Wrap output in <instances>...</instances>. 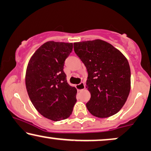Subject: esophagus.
<instances>
[{
  "label": "esophagus",
  "instance_id": "1",
  "mask_svg": "<svg viewBox=\"0 0 151 151\" xmlns=\"http://www.w3.org/2000/svg\"><path fill=\"white\" fill-rule=\"evenodd\" d=\"M85 83H83V82H81L79 84H78V85L76 86V88H77V89L78 91H81V90L85 89Z\"/></svg>",
  "mask_w": 151,
  "mask_h": 151
}]
</instances>
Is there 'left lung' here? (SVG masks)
Instances as JSON below:
<instances>
[{
  "mask_svg": "<svg viewBox=\"0 0 151 151\" xmlns=\"http://www.w3.org/2000/svg\"><path fill=\"white\" fill-rule=\"evenodd\" d=\"M74 50L86 67V86L91 97L88 111L100 118L117 113L130 90V69L126 57L101 40L74 43Z\"/></svg>",
  "mask_w": 151,
  "mask_h": 151,
  "instance_id": "obj_1",
  "label": "left lung"
}]
</instances>
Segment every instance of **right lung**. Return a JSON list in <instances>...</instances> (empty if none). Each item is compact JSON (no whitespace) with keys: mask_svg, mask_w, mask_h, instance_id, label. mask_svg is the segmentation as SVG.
<instances>
[{"mask_svg":"<svg viewBox=\"0 0 151 151\" xmlns=\"http://www.w3.org/2000/svg\"><path fill=\"white\" fill-rule=\"evenodd\" d=\"M72 47L71 43L48 41L35 52L26 70V88L32 104L53 121L69 117L77 101V89L68 83L63 72Z\"/></svg>","mask_w":151,"mask_h":151,"instance_id":"1","label":"right lung"}]
</instances>
